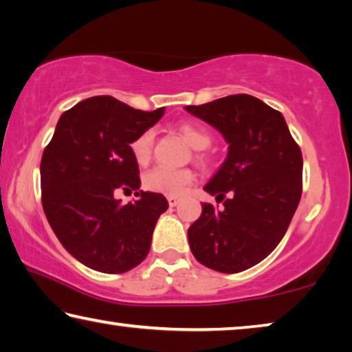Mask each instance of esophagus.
Segmentation results:
<instances>
[{
  "label": "esophagus",
  "instance_id": "1",
  "mask_svg": "<svg viewBox=\"0 0 352 352\" xmlns=\"http://www.w3.org/2000/svg\"><path fill=\"white\" fill-rule=\"evenodd\" d=\"M167 202H169L170 206H175L178 202H180V199H178L177 196H169L167 197Z\"/></svg>",
  "mask_w": 352,
  "mask_h": 352
}]
</instances>
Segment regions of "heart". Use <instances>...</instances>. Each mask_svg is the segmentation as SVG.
<instances>
[{
	"mask_svg": "<svg viewBox=\"0 0 352 352\" xmlns=\"http://www.w3.org/2000/svg\"><path fill=\"white\" fill-rule=\"evenodd\" d=\"M177 130L182 133V136L196 150L206 148L211 144V135L204 126L191 124V122H183V124L177 126ZM153 144L155 133L152 130L142 131L141 135H138L133 139L130 147L133 158L136 160L138 164L148 163V160L152 158ZM197 158L202 163H206V158L204 155H199ZM192 180L194 174L189 169H170V167L160 166L144 175V186L148 191L174 196V194H180Z\"/></svg>",
	"mask_w": 352,
	"mask_h": 352,
	"instance_id": "heart-1",
	"label": "heart"
}]
</instances>
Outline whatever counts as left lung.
Returning a JSON list of instances; mask_svg holds the SVG:
<instances>
[{"label":"left lung","instance_id":"left-lung-1","mask_svg":"<svg viewBox=\"0 0 352 352\" xmlns=\"http://www.w3.org/2000/svg\"><path fill=\"white\" fill-rule=\"evenodd\" d=\"M228 142L224 164L205 191L224 208L202 205L188 228L199 263L235 274L266 258L285 235L302 194V153L278 111L248 94L186 106Z\"/></svg>","mask_w":352,"mask_h":352}]
</instances>
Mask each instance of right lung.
Segmentation results:
<instances>
[{"mask_svg": "<svg viewBox=\"0 0 352 352\" xmlns=\"http://www.w3.org/2000/svg\"><path fill=\"white\" fill-rule=\"evenodd\" d=\"M164 108L135 109L109 96L82 100L65 111L41 161L42 206L67 252L91 270L122 274L146 258L153 228L169 208L158 192L138 191L131 141L153 126ZM136 188L126 206L116 188Z\"/></svg>", "mask_w": 352, "mask_h": 352, "instance_id": "add662e5", "label": "right lung"}]
</instances>
